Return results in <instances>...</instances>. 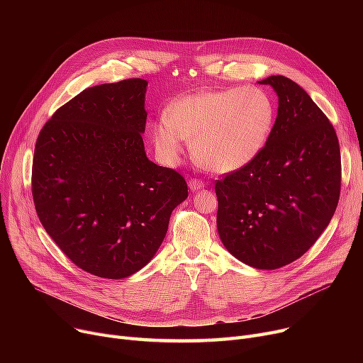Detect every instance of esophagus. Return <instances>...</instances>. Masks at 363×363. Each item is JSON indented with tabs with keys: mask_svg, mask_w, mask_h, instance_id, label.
<instances>
[{
	"mask_svg": "<svg viewBox=\"0 0 363 363\" xmlns=\"http://www.w3.org/2000/svg\"><path fill=\"white\" fill-rule=\"evenodd\" d=\"M188 185H189V188L193 189V191H197V189L204 188V182H203V181H200V179H189Z\"/></svg>",
	"mask_w": 363,
	"mask_h": 363,
	"instance_id": "1",
	"label": "esophagus"
}]
</instances>
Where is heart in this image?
I'll return each mask as SVG.
<instances>
[{
	"label": "heart",
	"instance_id": "heart-1",
	"mask_svg": "<svg viewBox=\"0 0 363 363\" xmlns=\"http://www.w3.org/2000/svg\"><path fill=\"white\" fill-rule=\"evenodd\" d=\"M275 106L256 86L206 91L172 103L167 116L152 125V143L160 159L174 163L185 141L206 170L230 174L249 166L268 144Z\"/></svg>",
	"mask_w": 363,
	"mask_h": 363
}]
</instances>
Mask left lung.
<instances>
[{
    "instance_id": "left-lung-1",
    "label": "left lung",
    "mask_w": 363,
    "mask_h": 363,
    "mask_svg": "<svg viewBox=\"0 0 363 363\" xmlns=\"http://www.w3.org/2000/svg\"><path fill=\"white\" fill-rule=\"evenodd\" d=\"M278 116L255 162L216 181V225L225 249L256 269H278L306 253L328 226L341 186L334 126L309 94L269 76Z\"/></svg>"
}]
</instances>
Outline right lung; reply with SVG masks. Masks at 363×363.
<instances>
[{"mask_svg":"<svg viewBox=\"0 0 363 363\" xmlns=\"http://www.w3.org/2000/svg\"><path fill=\"white\" fill-rule=\"evenodd\" d=\"M145 79L84 89L35 144L32 196L47 234L81 269L121 279L152 259L188 197L177 170L148 160Z\"/></svg>","mask_w":363,"mask_h":363,"instance_id":"add662e5","label":"right lung"}]
</instances>
